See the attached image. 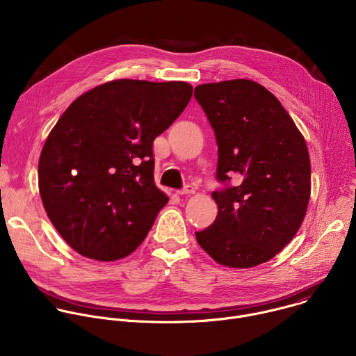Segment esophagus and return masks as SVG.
Masks as SVG:
<instances>
[{
	"label": "esophagus",
	"mask_w": 356,
	"mask_h": 356,
	"mask_svg": "<svg viewBox=\"0 0 356 356\" xmlns=\"http://www.w3.org/2000/svg\"><path fill=\"white\" fill-rule=\"evenodd\" d=\"M194 193H195V187L191 186V184H186L181 190L177 191V194H180V195H184V194H194Z\"/></svg>",
	"instance_id": "obj_1"
}]
</instances>
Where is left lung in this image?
I'll use <instances>...</instances> for the list:
<instances>
[{
  "label": "left lung",
  "mask_w": 356,
  "mask_h": 356,
  "mask_svg": "<svg viewBox=\"0 0 356 356\" xmlns=\"http://www.w3.org/2000/svg\"><path fill=\"white\" fill-rule=\"evenodd\" d=\"M218 145L213 191L218 216L195 232L198 245L220 265L253 268L270 261L298 231L312 191L306 140L280 101L245 79L194 88ZM235 174L236 186L229 184Z\"/></svg>",
  "instance_id": "obj_1"
}]
</instances>
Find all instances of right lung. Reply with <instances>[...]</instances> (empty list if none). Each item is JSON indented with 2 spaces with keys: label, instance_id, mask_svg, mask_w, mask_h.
I'll list each match as a JSON object with an SVG mask.
<instances>
[{
  "label": "right lung",
  "instance_id": "1",
  "mask_svg": "<svg viewBox=\"0 0 356 356\" xmlns=\"http://www.w3.org/2000/svg\"><path fill=\"white\" fill-rule=\"evenodd\" d=\"M184 81L114 80L76 98L39 158L49 220L80 255L128 257L169 201L154 181V140L183 113Z\"/></svg>",
  "mask_w": 356,
  "mask_h": 356
}]
</instances>
